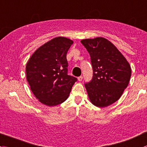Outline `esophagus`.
Here are the masks:
<instances>
[{"mask_svg":"<svg viewBox=\"0 0 147 147\" xmlns=\"http://www.w3.org/2000/svg\"><path fill=\"white\" fill-rule=\"evenodd\" d=\"M83 80V76H81L78 77V81H81Z\"/></svg>","mask_w":147,"mask_h":147,"instance_id":"34e87169","label":"esophagus"}]
</instances>
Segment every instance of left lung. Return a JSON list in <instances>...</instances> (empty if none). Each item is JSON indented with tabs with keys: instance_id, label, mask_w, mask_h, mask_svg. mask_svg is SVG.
<instances>
[{
	"instance_id": "8db88e82",
	"label": "left lung",
	"mask_w": 147,
	"mask_h": 147,
	"mask_svg": "<svg viewBox=\"0 0 147 147\" xmlns=\"http://www.w3.org/2000/svg\"><path fill=\"white\" fill-rule=\"evenodd\" d=\"M88 51L93 79L85 84L93 105L105 107L118 100L129 84L131 69L117 48L107 39L96 37L81 41Z\"/></svg>"
}]
</instances>
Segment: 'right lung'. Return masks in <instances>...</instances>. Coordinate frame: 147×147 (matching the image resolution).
I'll use <instances>...</instances> for the list:
<instances>
[{"label":"right lung","instance_id":"add662e5","mask_svg":"<svg viewBox=\"0 0 147 147\" xmlns=\"http://www.w3.org/2000/svg\"><path fill=\"white\" fill-rule=\"evenodd\" d=\"M73 43L66 37H55L40 47L27 63L30 90L44 105L56 106L64 102L77 81L67 74L66 54Z\"/></svg>","mask_w":147,"mask_h":147}]
</instances>
